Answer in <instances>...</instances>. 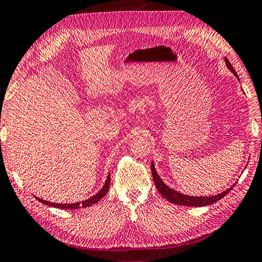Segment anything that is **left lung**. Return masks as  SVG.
Segmentation results:
<instances>
[{"mask_svg": "<svg viewBox=\"0 0 262 262\" xmlns=\"http://www.w3.org/2000/svg\"><path fill=\"white\" fill-rule=\"evenodd\" d=\"M225 62H226V66L228 67V69L232 71V73L237 77L238 76L236 74V71L233 68V66L230 64V62L228 61L227 58H225ZM151 170H152V176H153V181H155L156 187L159 191V193L165 198L167 201L171 202L173 204H178V206H185V207H206L209 206V204H212L214 202L219 201L220 199H223L225 195L230 192V189L234 187V185L224 191L223 193L217 194V195H212V196H189V195H185L183 193H178L175 189L170 188L169 186H167L165 183L162 182V179L159 177L158 172L155 168V165H153V161L151 162Z\"/></svg>", "mask_w": 262, "mask_h": 262, "instance_id": "8db88e82", "label": "left lung"}]
</instances>
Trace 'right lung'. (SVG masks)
Masks as SVG:
<instances>
[{"instance_id":"right-lung-1","label":"right lung","mask_w":262,"mask_h":262,"mask_svg":"<svg viewBox=\"0 0 262 262\" xmlns=\"http://www.w3.org/2000/svg\"><path fill=\"white\" fill-rule=\"evenodd\" d=\"M109 187H110V175H107L106 181H105V183H104L103 187H102V188L100 189V191L95 194V195H93L92 198L85 200V201L76 202V203H69V204L64 203V204H63V203H52V202H50V201H45V200H42V199H39V198H37V196H35V198L37 199L39 202H42V203L46 204V206H49V207H54V208L66 209V210H68V209H70V210H76V209H79V208H87V207L92 206V204H95L96 202H99L100 200H101L102 198H103V196L105 195V194L107 193V191H109Z\"/></svg>"}]
</instances>
